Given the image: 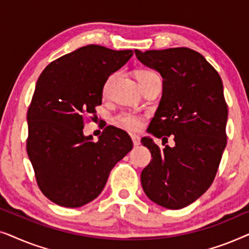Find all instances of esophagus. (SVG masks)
Returning a JSON list of instances; mask_svg holds the SVG:
<instances>
[{"label": "esophagus", "instance_id": "1", "mask_svg": "<svg viewBox=\"0 0 249 249\" xmlns=\"http://www.w3.org/2000/svg\"><path fill=\"white\" fill-rule=\"evenodd\" d=\"M131 139H132V142H134L135 146H138L139 144H141V137H139V136L132 135Z\"/></svg>", "mask_w": 249, "mask_h": 249}]
</instances>
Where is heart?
I'll return each mask as SVG.
<instances>
[{
    "instance_id": "b5f03b06",
    "label": "heart",
    "mask_w": 249,
    "mask_h": 249,
    "mask_svg": "<svg viewBox=\"0 0 249 249\" xmlns=\"http://www.w3.org/2000/svg\"><path fill=\"white\" fill-rule=\"evenodd\" d=\"M136 77H137L138 81L141 83L142 87L145 84H147L149 80L154 79V78H158L159 76L151 70L142 69V70L136 71ZM112 79H113V76H111L110 78H108V79L107 80V83H105L104 89H103L104 93H107V91L108 87H110V85H111ZM117 122L120 127L127 129V130H129V131H137L142 128V117H139L138 114L130 113V112H124V113L119 115V117L117 118Z\"/></svg>"
}]
</instances>
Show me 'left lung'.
<instances>
[{
	"instance_id": "obj_1",
	"label": "left lung",
	"mask_w": 249,
	"mask_h": 249,
	"mask_svg": "<svg viewBox=\"0 0 249 249\" xmlns=\"http://www.w3.org/2000/svg\"><path fill=\"white\" fill-rule=\"evenodd\" d=\"M135 54L163 78L162 98L147 131L162 141L173 136L176 142L161 149L152 138H142L152 154L141 175L142 189L160 206L182 209L210 188L226 148L222 80L202 54L188 47Z\"/></svg>"
}]
</instances>
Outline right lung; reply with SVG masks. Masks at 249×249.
I'll return each instance as SVG.
<instances>
[{"label":"right lung","mask_w":249,"mask_h":249,"mask_svg":"<svg viewBox=\"0 0 249 249\" xmlns=\"http://www.w3.org/2000/svg\"><path fill=\"white\" fill-rule=\"evenodd\" d=\"M132 54L91 44L51 62L37 80L27 112V153L39 189L57 205L73 209L96 198L131 151L124 130L107 125L95 142L83 129L85 117L102 104L108 76Z\"/></svg>","instance_id":"obj_1"}]
</instances>
